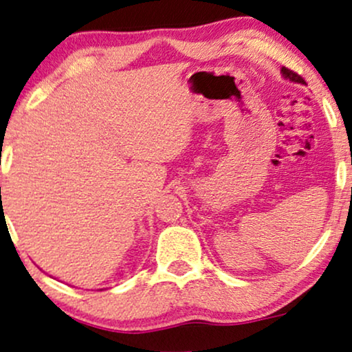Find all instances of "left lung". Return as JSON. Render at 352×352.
Listing matches in <instances>:
<instances>
[{"label":"left lung","mask_w":352,"mask_h":352,"mask_svg":"<svg viewBox=\"0 0 352 352\" xmlns=\"http://www.w3.org/2000/svg\"><path fill=\"white\" fill-rule=\"evenodd\" d=\"M282 74H283L285 78H289V80H292V82H298V83H302V82H304L302 78L299 77L298 74H294L293 70H289V69H287V67L282 69Z\"/></svg>","instance_id":"8db88e82"}]
</instances>
